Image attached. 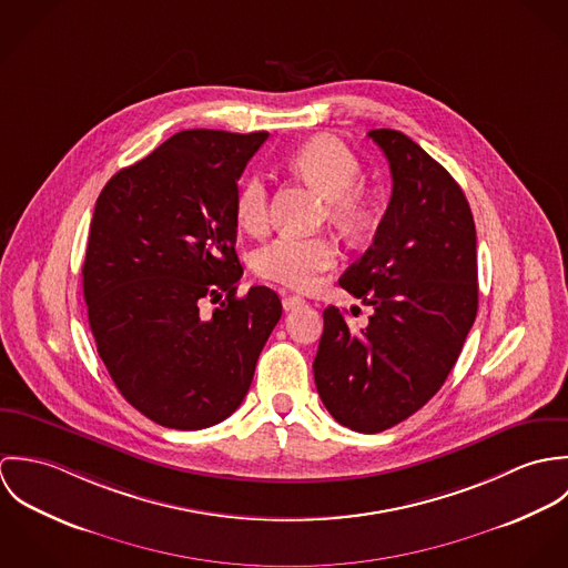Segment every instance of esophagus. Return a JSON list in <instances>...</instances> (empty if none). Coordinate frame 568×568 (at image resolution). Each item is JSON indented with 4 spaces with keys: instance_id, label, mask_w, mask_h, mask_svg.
<instances>
[{
    "instance_id": "1",
    "label": "esophagus",
    "mask_w": 568,
    "mask_h": 568,
    "mask_svg": "<svg viewBox=\"0 0 568 568\" xmlns=\"http://www.w3.org/2000/svg\"><path fill=\"white\" fill-rule=\"evenodd\" d=\"M306 302H304V297H300V295H286L284 300H282V306H284V311H295V308H300V306H304Z\"/></svg>"
}]
</instances>
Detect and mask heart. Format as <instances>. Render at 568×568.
<instances>
[{"instance_id":"1","label":"heart","mask_w":568,"mask_h":568,"mask_svg":"<svg viewBox=\"0 0 568 568\" xmlns=\"http://www.w3.org/2000/svg\"><path fill=\"white\" fill-rule=\"evenodd\" d=\"M288 168L313 183L325 199L329 216L343 227H361L374 210V192L361 181V160L334 135H317L295 149ZM236 223L246 234L260 236L268 227V187L262 174H248L236 192ZM336 262V246L324 236H280L260 246L253 266L260 277L288 286L311 288L320 273Z\"/></svg>"}]
</instances>
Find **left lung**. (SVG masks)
<instances>
[{
  "label": "left lung",
  "instance_id": "8db88e82",
  "mask_svg": "<svg viewBox=\"0 0 568 568\" xmlns=\"http://www.w3.org/2000/svg\"><path fill=\"white\" fill-rule=\"evenodd\" d=\"M367 135L389 162L394 190L374 243L338 284L374 313L354 329L327 306L313 369L338 424L381 433L426 405L459 358L479 306L477 230L444 165L400 131Z\"/></svg>",
  "mask_w": 568,
  "mask_h": 568
}]
</instances>
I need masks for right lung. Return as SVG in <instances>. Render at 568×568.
<instances>
[{"label":"right lung","mask_w":568,"mask_h":568,"mask_svg":"<svg viewBox=\"0 0 568 568\" xmlns=\"http://www.w3.org/2000/svg\"><path fill=\"white\" fill-rule=\"evenodd\" d=\"M268 133L181 131L102 187L82 264L98 354L149 419L199 430L230 417L282 317L266 286L236 295V192ZM210 298L220 306L200 315Z\"/></svg>","instance_id":"add662e5"}]
</instances>
